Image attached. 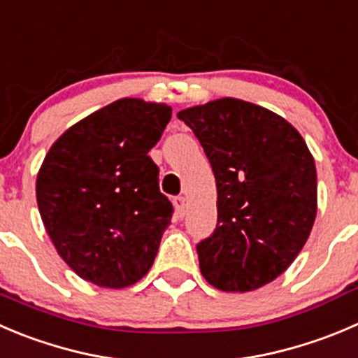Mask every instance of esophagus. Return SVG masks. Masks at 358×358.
<instances>
[{"label": "esophagus", "instance_id": "esophagus-1", "mask_svg": "<svg viewBox=\"0 0 358 358\" xmlns=\"http://www.w3.org/2000/svg\"><path fill=\"white\" fill-rule=\"evenodd\" d=\"M173 209H176V214L179 217L185 216V213H186V199H185V196H176V199H173Z\"/></svg>", "mask_w": 358, "mask_h": 358}]
</instances>
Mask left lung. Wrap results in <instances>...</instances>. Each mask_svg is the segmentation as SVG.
<instances>
[{
    "label": "left lung",
    "instance_id": "8db88e82",
    "mask_svg": "<svg viewBox=\"0 0 358 358\" xmlns=\"http://www.w3.org/2000/svg\"><path fill=\"white\" fill-rule=\"evenodd\" d=\"M216 177L217 224L196 244L207 283L251 292L297 258L318 209L316 166L302 135L281 115L237 98L181 110Z\"/></svg>",
    "mask_w": 358,
    "mask_h": 358
}]
</instances>
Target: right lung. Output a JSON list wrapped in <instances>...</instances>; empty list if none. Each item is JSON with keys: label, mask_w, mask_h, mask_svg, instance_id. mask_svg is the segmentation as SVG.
<instances>
[{"label": "right lung", "mask_w": 358, "mask_h": 358, "mask_svg": "<svg viewBox=\"0 0 358 358\" xmlns=\"http://www.w3.org/2000/svg\"><path fill=\"white\" fill-rule=\"evenodd\" d=\"M172 107L121 98L70 126L36 176L43 227L68 267L101 288H126L151 268L172 203L149 151Z\"/></svg>", "instance_id": "obj_1"}]
</instances>
